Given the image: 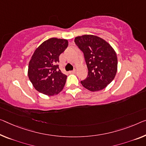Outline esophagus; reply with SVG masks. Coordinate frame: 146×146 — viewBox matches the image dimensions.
I'll list each match as a JSON object with an SVG mask.
<instances>
[{"label":"esophagus","instance_id":"34e87169","mask_svg":"<svg viewBox=\"0 0 146 146\" xmlns=\"http://www.w3.org/2000/svg\"><path fill=\"white\" fill-rule=\"evenodd\" d=\"M76 72V70H71V71H69V73L70 74H74Z\"/></svg>","mask_w":146,"mask_h":146}]
</instances>
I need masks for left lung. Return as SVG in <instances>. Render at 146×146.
I'll use <instances>...</instances> for the list:
<instances>
[{
	"instance_id": "1",
	"label": "left lung",
	"mask_w": 146,
	"mask_h": 146,
	"mask_svg": "<svg viewBox=\"0 0 146 146\" xmlns=\"http://www.w3.org/2000/svg\"><path fill=\"white\" fill-rule=\"evenodd\" d=\"M75 44L84 53L88 74L81 84L91 91L104 89L115 78L117 68V55L107 42L93 35L75 38Z\"/></svg>"
}]
</instances>
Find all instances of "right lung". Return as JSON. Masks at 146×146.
<instances>
[{
  "label": "right lung",
  "mask_w": 146,
  "mask_h": 146,
  "mask_svg": "<svg viewBox=\"0 0 146 146\" xmlns=\"http://www.w3.org/2000/svg\"><path fill=\"white\" fill-rule=\"evenodd\" d=\"M68 44L66 40L52 38L44 42L33 53L29 62L28 76L40 93L53 96L63 89L67 76L61 72L57 63L59 55Z\"/></svg>",
  "instance_id": "1"
}]
</instances>
